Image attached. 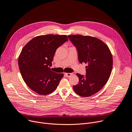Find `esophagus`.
<instances>
[{"label": "esophagus", "mask_w": 132, "mask_h": 132, "mask_svg": "<svg viewBox=\"0 0 132 132\" xmlns=\"http://www.w3.org/2000/svg\"><path fill=\"white\" fill-rule=\"evenodd\" d=\"M65 75L67 77H70L71 75H72V73H65Z\"/></svg>", "instance_id": "1"}]
</instances>
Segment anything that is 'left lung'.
Instances as JSON below:
<instances>
[{"mask_svg": "<svg viewBox=\"0 0 132 132\" xmlns=\"http://www.w3.org/2000/svg\"><path fill=\"white\" fill-rule=\"evenodd\" d=\"M78 52V61L85 63L86 75L77 73L79 82L73 86L79 96L88 97L99 91L106 84L111 73L113 59L108 46L100 40L90 36H68Z\"/></svg>", "mask_w": 132, "mask_h": 132, "instance_id": "8db88e82", "label": "left lung"}]
</instances>
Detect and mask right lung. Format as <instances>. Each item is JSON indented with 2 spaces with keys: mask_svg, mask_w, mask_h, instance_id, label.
Listing matches in <instances>:
<instances>
[{
  "mask_svg": "<svg viewBox=\"0 0 132 132\" xmlns=\"http://www.w3.org/2000/svg\"><path fill=\"white\" fill-rule=\"evenodd\" d=\"M67 41L65 35H40L23 48L19 57V67L23 80L32 90L47 95L57 88L64 75L52 71L50 67L56 50Z\"/></svg>",
  "mask_w": 132,
  "mask_h": 132,
  "instance_id": "obj_1",
  "label": "right lung"
}]
</instances>
